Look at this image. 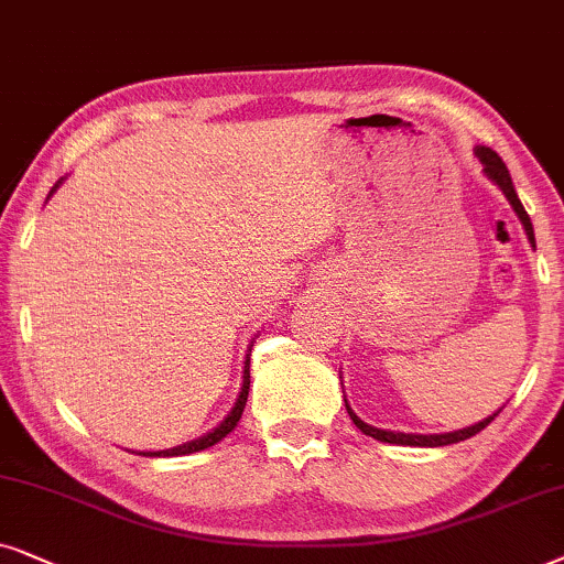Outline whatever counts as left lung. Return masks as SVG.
Here are the masks:
<instances>
[{
  "instance_id": "1",
  "label": "left lung",
  "mask_w": 564,
  "mask_h": 564,
  "mask_svg": "<svg viewBox=\"0 0 564 564\" xmlns=\"http://www.w3.org/2000/svg\"><path fill=\"white\" fill-rule=\"evenodd\" d=\"M477 156H479V162L485 164V172H487V175H490V177L495 180V183L500 185V191L506 193V198L510 200V206L516 208V214H518V219H521L523 229H527V235H529V239H531V245H534V227H531V219H529L527 208H523L521 200H518L516 187H513V183H510V175H508L506 162H502L500 156L495 154L490 147H479V149H477ZM345 408H348V402H345ZM498 412H500V410H498ZM498 412H492V415H490V417H485L482 423H475L471 427H464V431L441 433V435H412V433L379 431V427H373V425H369V423H364V420H360V417L356 415V412H352V410L348 408V415H350L352 423H356V427H358L360 433L371 435V438H377V441H384V444H402V446H448V444H459V441H467V438H471V435H477L479 431H482V427L490 425L492 420L498 417Z\"/></svg>"
}]
</instances>
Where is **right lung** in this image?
Segmentation results:
<instances>
[{"mask_svg":"<svg viewBox=\"0 0 564 564\" xmlns=\"http://www.w3.org/2000/svg\"><path fill=\"white\" fill-rule=\"evenodd\" d=\"M51 193H54V191H51ZM247 392H250V364L245 366V381H242V392H239V397H237V404H235V408H231L227 420H224L219 427H214V431L206 433L204 438L191 441V444H183V446H177V448H167V452H147L144 456H183V454L204 452V448L219 444L224 435H229L231 431H235V425L239 423V417H242V410H245V404H247Z\"/></svg>","mask_w":564,"mask_h":564,"instance_id":"add662e5","label":"right lung"}]
</instances>
